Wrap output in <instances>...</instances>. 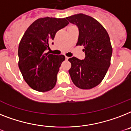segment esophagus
Masks as SVG:
<instances>
[{
  "mask_svg": "<svg viewBox=\"0 0 131 131\" xmlns=\"http://www.w3.org/2000/svg\"><path fill=\"white\" fill-rule=\"evenodd\" d=\"M65 58H66V60H68L69 58V57H68V56H65Z\"/></svg>",
  "mask_w": 131,
  "mask_h": 131,
  "instance_id": "obj_1",
  "label": "esophagus"
}]
</instances>
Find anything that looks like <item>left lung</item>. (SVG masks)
Returning <instances> with one entry per match:
<instances>
[{
	"label": "left lung",
	"instance_id": "left-lung-1",
	"mask_svg": "<svg viewBox=\"0 0 131 131\" xmlns=\"http://www.w3.org/2000/svg\"><path fill=\"white\" fill-rule=\"evenodd\" d=\"M79 28L76 46H83L85 58L69 59V70L73 83L82 90H90L100 83L110 67L112 48L106 29L94 18L82 13L67 17Z\"/></svg>",
	"mask_w": 131,
	"mask_h": 131
}]
</instances>
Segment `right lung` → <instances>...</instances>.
I'll list each match as a JSON object with an SVG mask.
<instances>
[{
    "label": "right lung",
    "mask_w": 131,
    "mask_h": 131,
    "mask_svg": "<svg viewBox=\"0 0 131 131\" xmlns=\"http://www.w3.org/2000/svg\"><path fill=\"white\" fill-rule=\"evenodd\" d=\"M69 24L65 18H40L25 31L19 44V68L31 88L45 92L54 88L64 55L46 52L56 32Z\"/></svg>",
    "instance_id": "1"
}]
</instances>
